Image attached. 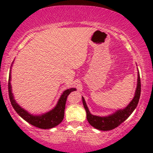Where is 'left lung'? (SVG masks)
<instances>
[{
	"instance_id": "obj_1",
	"label": "left lung",
	"mask_w": 153,
	"mask_h": 153,
	"mask_svg": "<svg viewBox=\"0 0 153 153\" xmlns=\"http://www.w3.org/2000/svg\"><path fill=\"white\" fill-rule=\"evenodd\" d=\"M140 95H141V79H140L139 72L138 75V84H137L136 90H135V96L128 106L124 109H120L115 112L112 115L106 117H100L93 115L89 112V109L85 102V100L82 97L83 104L84 109L86 112V118L88 122L91 126L98 129L99 130L108 131L112 130L115 128L118 127L120 124H122L125 120L129 118V115L132 114L134 109L136 108L139 101Z\"/></svg>"
}]
</instances>
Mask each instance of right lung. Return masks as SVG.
<instances>
[{
    "label": "right lung",
    "instance_id": "obj_1",
    "mask_svg": "<svg viewBox=\"0 0 153 153\" xmlns=\"http://www.w3.org/2000/svg\"><path fill=\"white\" fill-rule=\"evenodd\" d=\"M11 75L10 73L8 83V89H9V96H10V102L12 106H13L14 109L16 111L17 113L20 115L22 118H24L26 121L29 123L30 124L36 126V127L41 128V129H50V128L55 127L58 125L63 121L64 117V109H65L66 101H67V96L73 91L76 90L75 88L67 89L63 92L58 101V104L55 106L53 109L45 114L41 115H32L29 114L27 111L24 110L23 108L18 105L16 101L14 99L13 95L12 93V87L10 84Z\"/></svg>",
    "mask_w": 153,
    "mask_h": 153
}]
</instances>
